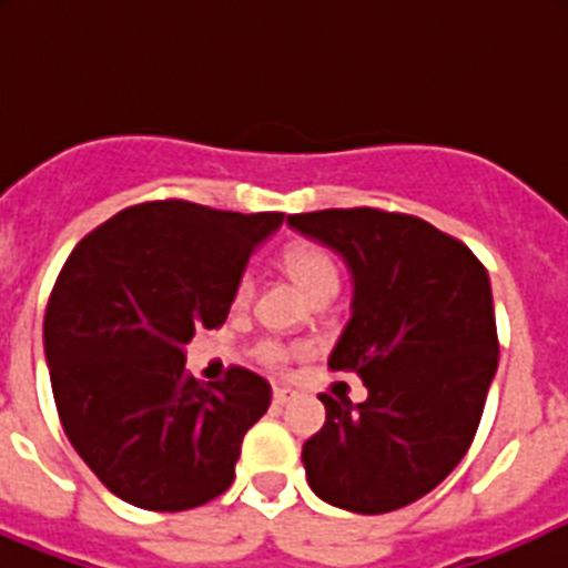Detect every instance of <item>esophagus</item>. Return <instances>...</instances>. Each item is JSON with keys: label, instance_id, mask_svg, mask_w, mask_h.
Returning a JSON list of instances; mask_svg holds the SVG:
<instances>
[{"label": "esophagus", "instance_id": "obj_1", "mask_svg": "<svg viewBox=\"0 0 568 568\" xmlns=\"http://www.w3.org/2000/svg\"><path fill=\"white\" fill-rule=\"evenodd\" d=\"M294 398H296V393L291 390V387H274V404H277V406L291 404Z\"/></svg>", "mask_w": 568, "mask_h": 568}]
</instances>
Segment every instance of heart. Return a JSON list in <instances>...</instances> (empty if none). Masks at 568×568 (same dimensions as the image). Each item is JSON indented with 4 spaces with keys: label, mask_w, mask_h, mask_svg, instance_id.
<instances>
[{
    "label": "heart",
    "mask_w": 568,
    "mask_h": 568,
    "mask_svg": "<svg viewBox=\"0 0 568 568\" xmlns=\"http://www.w3.org/2000/svg\"><path fill=\"white\" fill-rule=\"evenodd\" d=\"M283 268L294 277V283L311 296L313 302L321 296H335L337 291V266L329 257V252L316 247V244H291L283 252ZM252 296H255V277L252 274H242L236 283V294L233 302L239 307L250 305ZM257 359L268 368H283L288 363V348L280 341H261L255 348Z\"/></svg>",
    "instance_id": "b5f03b06"
}]
</instances>
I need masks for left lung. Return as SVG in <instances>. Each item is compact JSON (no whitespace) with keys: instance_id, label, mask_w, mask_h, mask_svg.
Wrapping results in <instances>:
<instances>
[{"instance_id":"obj_1","label":"left lung","mask_w":568,"mask_h":568,"mask_svg":"<svg viewBox=\"0 0 568 568\" xmlns=\"http://www.w3.org/2000/svg\"><path fill=\"white\" fill-rule=\"evenodd\" d=\"M288 225L352 274V318L329 368L368 387L363 404L318 395L326 423L302 445L307 484L354 514L409 506L454 473L478 432L500 352L489 274L409 214L326 209Z\"/></svg>"}]
</instances>
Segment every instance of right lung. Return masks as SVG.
I'll return each mask as SVG.
<instances>
[{"mask_svg": "<svg viewBox=\"0 0 568 568\" xmlns=\"http://www.w3.org/2000/svg\"><path fill=\"white\" fill-rule=\"evenodd\" d=\"M283 216L156 200L68 255L45 307V365L68 439L120 500L186 511L233 484L272 387L247 368L203 385L183 348L197 326L225 324L250 255Z\"/></svg>", "mask_w": 568, "mask_h": 568, "instance_id": "obj_1", "label": "right lung"}]
</instances>
